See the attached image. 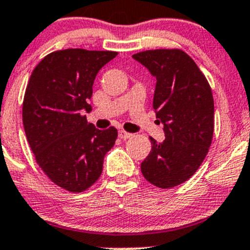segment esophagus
Wrapping results in <instances>:
<instances>
[{"label": "esophagus", "mask_w": 250, "mask_h": 250, "mask_svg": "<svg viewBox=\"0 0 250 250\" xmlns=\"http://www.w3.org/2000/svg\"><path fill=\"white\" fill-rule=\"evenodd\" d=\"M118 136H120L121 139H127V138H130V137H132V134L128 132H125V130L121 129V130H118Z\"/></svg>", "instance_id": "34e87169"}]
</instances>
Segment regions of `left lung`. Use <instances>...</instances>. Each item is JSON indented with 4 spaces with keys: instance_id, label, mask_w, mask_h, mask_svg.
<instances>
[{
    "instance_id": "8db88e82",
    "label": "left lung",
    "mask_w": 250,
    "mask_h": 250,
    "mask_svg": "<svg viewBox=\"0 0 250 250\" xmlns=\"http://www.w3.org/2000/svg\"><path fill=\"white\" fill-rule=\"evenodd\" d=\"M133 58L157 78L153 108L165 132L163 143L150 137L142 174L157 188H175L197 171L208 153L214 129L211 86L181 49L146 50Z\"/></svg>"
}]
</instances>
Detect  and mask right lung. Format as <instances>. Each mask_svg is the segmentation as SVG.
Masks as SVG:
<instances>
[{"label":"right lung","instance_id":"obj_1","mask_svg":"<svg viewBox=\"0 0 250 250\" xmlns=\"http://www.w3.org/2000/svg\"><path fill=\"white\" fill-rule=\"evenodd\" d=\"M117 51L65 49L53 51L34 67L22 106L24 132L37 164L55 185L83 192L99 180L104 158L117 129L100 130L83 111L97 72Z\"/></svg>","mask_w":250,"mask_h":250}]
</instances>
